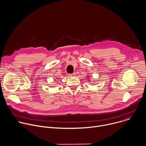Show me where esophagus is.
<instances>
[{"label":"esophagus","instance_id":"obj_1","mask_svg":"<svg viewBox=\"0 0 146 146\" xmlns=\"http://www.w3.org/2000/svg\"><path fill=\"white\" fill-rule=\"evenodd\" d=\"M76 74V73H72V74H68V76L69 77H73V76H74Z\"/></svg>","mask_w":146,"mask_h":146}]
</instances>
